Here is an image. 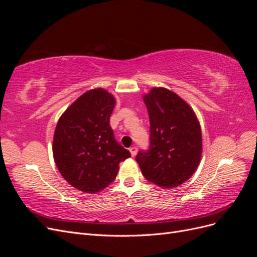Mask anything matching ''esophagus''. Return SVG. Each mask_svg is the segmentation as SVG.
Instances as JSON below:
<instances>
[{"mask_svg":"<svg viewBox=\"0 0 257 257\" xmlns=\"http://www.w3.org/2000/svg\"><path fill=\"white\" fill-rule=\"evenodd\" d=\"M130 152H131V154H132V157H135V155L137 154V147H135V146L131 147V148H130Z\"/></svg>","mask_w":257,"mask_h":257,"instance_id":"1","label":"esophagus"}]
</instances>
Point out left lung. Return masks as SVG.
I'll list each match as a JSON object with an SVG mask.
<instances>
[{"label":"left lung","instance_id":"1","mask_svg":"<svg viewBox=\"0 0 257 257\" xmlns=\"http://www.w3.org/2000/svg\"><path fill=\"white\" fill-rule=\"evenodd\" d=\"M150 119V146L136 161L148 181L175 188L191 178L201 157V131L192 108L176 93L153 88L144 96Z\"/></svg>","mask_w":257,"mask_h":257}]
</instances>
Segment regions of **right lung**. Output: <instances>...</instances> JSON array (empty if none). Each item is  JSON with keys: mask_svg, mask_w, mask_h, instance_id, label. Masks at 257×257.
I'll return each instance as SVG.
<instances>
[{"mask_svg": "<svg viewBox=\"0 0 257 257\" xmlns=\"http://www.w3.org/2000/svg\"><path fill=\"white\" fill-rule=\"evenodd\" d=\"M115 100L103 89L77 98L58 121L53 136V158L65 180L94 194L116 177L120 162L131 157L115 141L109 125Z\"/></svg>", "mask_w": 257, "mask_h": 257, "instance_id": "add662e5", "label": "right lung"}]
</instances>
